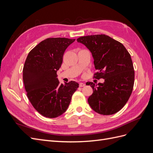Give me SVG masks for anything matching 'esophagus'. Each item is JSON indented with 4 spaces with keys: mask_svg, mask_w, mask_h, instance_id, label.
<instances>
[{
    "mask_svg": "<svg viewBox=\"0 0 153 153\" xmlns=\"http://www.w3.org/2000/svg\"><path fill=\"white\" fill-rule=\"evenodd\" d=\"M85 85V84H84V83H82V82H80V84H79V86H80V87H84Z\"/></svg>",
    "mask_w": 153,
    "mask_h": 153,
    "instance_id": "obj_1",
    "label": "esophagus"
}]
</instances>
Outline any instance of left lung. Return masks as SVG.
Segmentation results:
<instances>
[{"mask_svg": "<svg viewBox=\"0 0 153 153\" xmlns=\"http://www.w3.org/2000/svg\"><path fill=\"white\" fill-rule=\"evenodd\" d=\"M76 40L92 53L98 71L94 77L105 80L98 85L86 83L93 89L88 103L100 114L117 113L126 105L133 91L135 71L130 54L122 43L105 34L83 36Z\"/></svg>", "mask_w": 153, "mask_h": 153, "instance_id": "left-lung-1", "label": "left lung"}]
</instances>
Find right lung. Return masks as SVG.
I'll list each match as a JSON object with an SVG mask.
<instances>
[{
  "mask_svg": "<svg viewBox=\"0 0 153 153\" xmlns=\"http://www.w3.org/2000/svg\"><path fill=\"white\" fill-rule=\"evenodd\" d=\"M75 39L52 38L40 42L27 55L23 80L27 97L43 116L55 118L66 111L79 84L71 81L60 84L57 71L66 49Z\"/></svg>",
  "mask_w": 153,
  "mask_h": 153,
  "instance_id": "1",
  "label": "right lung"
}]
</instances>
